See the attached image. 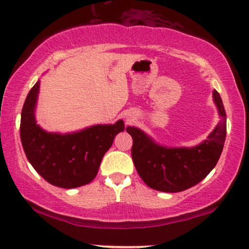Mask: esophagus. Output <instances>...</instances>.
<instances>
[{
    "mask_svg": "<svg viewBox=\"0 0 249 249\" xmlns=\"http://www.w3.org/2000/svg\"><path fill=\"white\" fill-rule=\"evenodd\" d=\"M127 120H131V117H127Z\"/></svg>",
    "mask_w": 249,
    "mask_h": 249,
    "instance_id": "obj_1",
    "label": "esophagus"
}]
</instances>
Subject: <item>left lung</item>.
Wrapping results in <instances>:
<instances>
[{"instance_id":"left-lung-1","label":"left lung","mask_w":249,"mask_h":249,"mask_svg":"<svg viewBox=\"0 0 249 249\" xmlns=\"http://www.w3.org/2000/svg\"><path fill=\"white\" fill-rule=\"evenodd\" d=\"M213 98L221 120L207 139L196 146L166 147L138 127H126L133 139V164L146 185L164 193H178L200 183L215 168L225 145L227 120L217 91H213Z\"/></svg>"}]
</instances>
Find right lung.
Here are the masks:
<instances>
[{
  "mask_svg": "<svg viewBox=\"0 0 249 249\" xmlns=\"http://www.w3.org/2000/svg\"><path fill=\"white\" fill-rule=\"evenodd\" d=\"M40 80L33 86L21 112L20 136L29 163L55 187L72 189L89 184L97 176L104 155L125 130L124 122L93 125L72 133L47 132L35 119Z\"/></svg>",
  "mask_w": 249,
  "mask_h": 249,
  "instance_id": "1",
  "label": "right lung"
}]
</instances>
